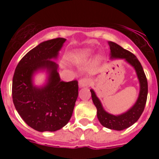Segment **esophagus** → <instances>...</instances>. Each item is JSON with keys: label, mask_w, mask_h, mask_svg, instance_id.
Segmentation results:
<instances>
[{"label": "esophagus", "mask_w": 159, "mask_h": 159, "mask_svg": "<svg viewBox=\"0 0 159 159\" xmlns=\"http://www.w3.org/2000/svg\"><path fill=\"white\" fill-rule=\"evenodd\" d=\"M90 84V79L87 78V77H84V78L80 79L79 80V85L80 88H84V87L88 86Z\"/></svg>", "instance_id": "obj_1"}]
</instances>
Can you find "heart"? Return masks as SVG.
<instances>
[{
  "label": "heart",
  "instance_id": "heart-1",
  "mask_svg": "<svg viewBox=\"0 0 159 159\" xmlns=\"http://www.w3.org/2000/svg\"><path fill=\"white\" fill-rule=\"evenodd\" d=\"M90 57V52L88 50H84V51L78 52L75 55L72 56V60L75 62H80L83 60H85Z\"/></svg>",
  "mask_w": 159,
  "mask_h": 159
}]
</instances>
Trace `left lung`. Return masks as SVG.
Instances as JSON below:
<instances>
[{"label":"left lung","mask_w":159,"mask_h":159,"mask_svg":"<svg viewBox=\"0 0 159 159\" xmlns=\"http://www.w3.org/2000/svg\"><path fill=\"white\" fill-rule=\"evenodd\" d=\"M111 49V59H124L127 63L134 67L137 74L138 79L139 80L140 92L137 101L130 109L127 112L114 116L109 114L104 111L101 104L100 100L96 96L95 92L91 89L92 101L97 109V117L99 121L103 127L111 130H122L126 128H128L130 126L138 121L141 115L143 114L144 108H145L146 102L147 99V93H148V84L145 73L143 71L141 64L137 59V57L133 53L123 48L117 43L114 42H108Z\"/></svg>","instance_id":"8db88e82"}]
</instances>
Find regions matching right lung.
<instances>
[{"label": "right lung", "mask_w": 159, "mask_h": 159, "mask_svg": "<svg viewBox=\"0 0 159 159\" xmlns=\"http://www.w3.org/2000/svg\"><path fill=\"white\" fill-rule=\"evenodd\" d=\"M66 39L42 42L20 60L12 79V101L16 110L29 127L38 131H56L71 119L78 97V81L60 80L56 59ZM49 73L45 86H33L32 76L38 70Z\"/></svg>", "instance_id": "1"}]
</instances>
